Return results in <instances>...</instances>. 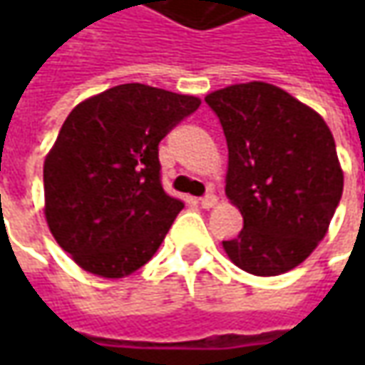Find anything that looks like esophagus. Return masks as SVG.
<instances>
[{
	"label": "esophagus",
	"mask_w": 365,
	"mask_h": 365,
	"mask_svg": "<svg viewBox=\"0 0 365 365\" xmlns=\"http://www.w3.org/2000/svg\"><path fill=\"white\" fill-rule=\"evenodd\" d=\"M215 205H217V197H215L213 192L201 197V207H203V209H211V207H215Z\"/></svg>",
	"instance_id": "obj_1"
}]
</instances>
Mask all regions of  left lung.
<instances>
[{
    "mask_svg": "<svg viewBox=\"0 0 365 365\" xmlns=\"http://www.w3.org/2000/svg\"><path fill=\"white\" fill-rule=\"evenodd\" d=\"M225 133V192L244 230L223 247L237 268L278 276L325 237L344 192L333 133L323 118L268 83H244L205 97Z\"/></svg>",
    "mask_w": 365,
    "mask_h": 365,
    "instance_id": "8db88e82",
    "label": "left lung"
}]
</instances>
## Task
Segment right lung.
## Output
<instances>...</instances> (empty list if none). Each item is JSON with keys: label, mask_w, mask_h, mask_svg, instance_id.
I'll use <instances>...</instances> for the list:
<instances>
[{"label": "right lung", "mask_w": 365, "mask_h": 365, "mask_svg": "<svg viewBox=\"0 0 365 365\" xmlns=\"http://www.w3.org/2000/svg\"><path fill=\"white\" fill-rule=\"evenodd\" d=\"M201 101L140 83L78 103L44 162L46 221L78 266L103 278L142 268L185 203L162 189L158 144Z\"/></svg>", "instance_id": "obj_1"}]
</instances>
